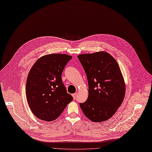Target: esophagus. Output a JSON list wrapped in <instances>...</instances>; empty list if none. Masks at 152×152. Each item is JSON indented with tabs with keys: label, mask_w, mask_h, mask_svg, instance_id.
<instances>
[{
	"label": "esophagus",
	"mask_w": 152,
	"mask_h": 152,
	"mask_svg": "<svg viewBox=\"0 0 152 152\" xmlns=\"http://www.w3.org/2000/svg\"><path fill=\"white\" fill-rule=\"evenodd\" d=\"M72 96L73 98H74V99H76V97L77 96V93H74V94H72Z\"/></svg>",
	"instance_id": "esophagus-1"
}]
</instances>
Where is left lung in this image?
I'll return each mask as SVG.
<instances>
[{
    "instance_id": "obj_1",
    "label": "left lung",
    "mask_w": 152,
    "mask_h": 152,
    "mask_svg": "<svg viewBox=\"0 0 152 152\" xmlns=\"http://www.w3.org/2000/svg\"><path fill=\"white\" fill-rule=\"evenodd\" d=\"M77 58L85 71L89 86L87 100L80 104L83 113L94 122L107 120L125 97V84L118 64L104 51L80 54Z\"/></svg>"
}]
</instances>
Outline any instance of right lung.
Returning a JSON list of instances; mask_svg holds the SVG:
<instances>
[{
	"mask_svg": "<svg viewBox=\"0 0 152 152\" xmlns=\"http://www.w3.org/2000/svg\"><path fill=\"white\" fill-rule=\"evenodd\" d=\"M72 56L64 54L44 56L28 75L26 96L32 113L39 119L55 120L73 99L62 82V72Z\"/></svg>",
	"mask_w": 152,
	"mask_h": 152,
	"instance_id": "add662e5",
	"label": "right lung"
}]
</instances>
